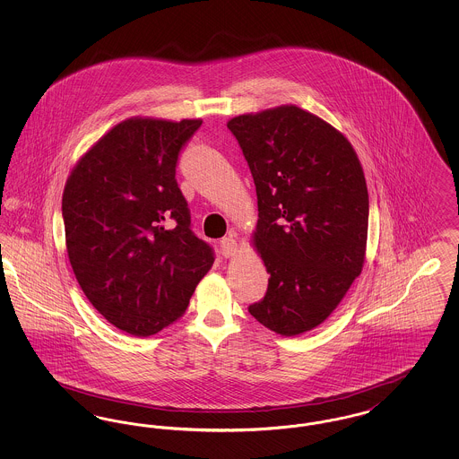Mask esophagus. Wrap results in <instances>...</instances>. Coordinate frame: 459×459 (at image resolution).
Returning <instances> with one entry per match:
<instances>
[{
    "mask_svg": "<svg viewBox=\"0 0 459 459\" xmlns=\"http://www.w3.org/2000/svg\"><path fill=\"white\" fill-rule=\"evenodd\" d=\"M236 251H238V242L234 238H223V239L220 240V253L225 256V258H230V256H234L236 255Z\"/></svg>",
    "mask_w": 459,
    "mask_h": 459,
    "instance_id": "obj_1",
    "label": "esophagus"
}]
</instances>
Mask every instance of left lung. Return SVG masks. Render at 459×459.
Segmentation results:
<instances>
[{
  "instance_id": "obj_1",
  "label": "left lung",
  "mask_w": 459,
  "mask_h": 459,
  "mask_svg": "<svg viewBox=\"0 0 459 459\" xmlns=\"http://www.w3.org/2000/svg\"><path fill=\"white\" fill-rule=\"evenodd\" d=\"M258 196L255 244L270 273L249 313L290 337L320 325L361 273L368 189L350 141L298 107L227 124Z\"/></svg>"
}]
</instances>
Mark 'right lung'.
Here are the masks:
<instances>
[{"label":"right lung","mask_w":459,"mask_h":459,"mask_svg":"<svg viewBox=\"0 0 459 459\" xmlns=\"http://www.w3.org/2000/svg\"><path fill=\"white\" fill-rule=\"evenodd\" d=\"M201 120L129 118L66 180L62 217L75 279L111 325L137 337L169 327L215 262L193 232L175 169Z\"/></svg>","instance_id":"add662e5"}]
</instances>
